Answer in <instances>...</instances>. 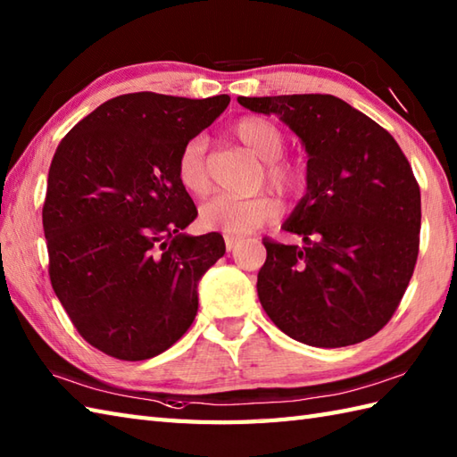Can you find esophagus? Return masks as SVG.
<instances>
[{"mask_svg":"<svg viewBox=\"0 0 457 457\" xmlns=\"http://www.w3.org/2000/svg\"><path fill=\"white\" fill-rule=\"evenodd\" d=\"M239 245H241V239L239 237L226 236V249L229 251V253H231V251H236Z\"/></svg>","mask_w":457,"mask_h":457,"instance_id":"esophagus-1","label":"esophagus"}]
</instances>
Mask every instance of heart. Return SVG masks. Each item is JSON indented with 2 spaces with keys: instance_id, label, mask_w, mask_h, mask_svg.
<instances>
[{
  "instance_id": "b5f03b06",
  "label": "heart",
  "mask_w": 457,
  "mask_h": 457,
  "mask_svg": "<svg viewBox=\"0 0 457 457\" xmlns=\"http://www.w3.org/2000/svg\"><path fill=\"white\" fill-rule=\"evenodd\" d=\"M231 133L251 153L265 161V180L280 194H295L300 188V170L293 162L280 159L285 149V133L275 121L263 115H245L231 125ZM208 143L202 135L182 145L177 157V179L192 196L210 192ZM278 218V204L269 196L237 200L218 196L200 208V223L210 231L228 236H249Z\"/></svg>"
}]
</instances>
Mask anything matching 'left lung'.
I'll return each mask as SVG.
<instances>
[{
    "mask_svg": "<svg viewBox=\"0 0 457 457\" xmlns=\"http://www.w3.org/2000/svg\"><path fill=\"white\" fill-rule=\"evenodd\" d=\"M237 102L278 115L308 153L306 194L283 226L304 245L263 239L261 306L306 345L344 347L375 336L399 308L420 244V188L399 143L329 94Z\"/></svg>",
    "mask_w": 457,
    "mask_h": 457,
    "instance_id": "8db88e82",
    "label": "left lung"
}]
</instances>
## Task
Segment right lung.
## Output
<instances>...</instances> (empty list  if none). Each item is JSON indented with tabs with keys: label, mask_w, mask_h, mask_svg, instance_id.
Wrapping results in <instances>:
<instances>
[{
	"label": "right lung",
	"mask_w": 457,
	"mask_h": 457,
	"mask_svg": "<svg viewBox=\"0 0 457 457\" xmlns=\"http://www.w3.org/2000/svg\"><path fill=\"white\" fill-rule=\"evenodd\" d=\"M228 104V94H123L58 143L43 206L48 275L74 328L105 355L154 357L194 322L200 278L226 244L182 231L198 210L177 157Z\"/></svg>",
	"instance_id": "1"
}]
</instances>
